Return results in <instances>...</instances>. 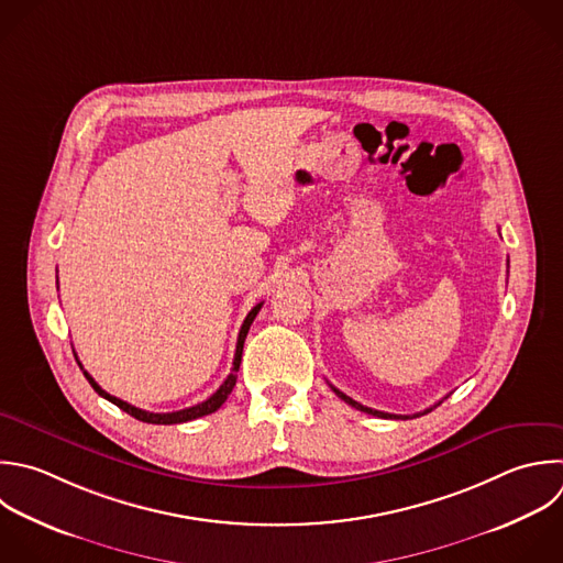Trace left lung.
Instances as JSON below:
<instances>
[{
  "mask_svg": "<svg viewBox=\"0 0 563 563\" xmlns=\"http://www.w3.org/2000/svg\"><path fill=\"white\" fill-rule=\"evenodd\" d=\"M330 387H332V385H330ZM332 391H334V394H336V396H339V398H341V400H345V402H347V405H352V407H354V409H358V411H365V413H372V416H378V418H396V420H398V418H400V420H407V418H418V416H424V413H429V411H431V409H433V407H438V405H440V402H442V400H440V402H435V405H433V407H429V409H424V411H418V413H413V416H396V413H385V411H378V409H372V407H365V405H361V402H356V400H352V398H350V396H345V394H343V391H339V389H336V387H332Z\"/></svg>",
  "mask_w": 563,
  "mask_h": 563,
  "instance_id": "8db88e82",
  "label": "left lung"
}]
</instances>
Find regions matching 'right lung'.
Listing matches in <instances>:
<instances>
[{
    "label": "right lung",
    "mask_w": 563,
    "mask_h": 563,
    "mask_svg": "<svg viewBox=\"0 0 563 563\" xmlns=\"http://www.w3.org/2000/svg\"><path fill=\"white\" fill-rule=\"evenodd\" d=\"M260 308H262V303H257L249 314H246V319H244V323H242V328H240V336H238V345H235V356H233V367H231V374L224 378V383L218 387V391L213 394V396H209L207 400H202V402H198V405H194V407H187V409H180V411H169V413H154V411H145V409H139V407H134V405H130V402H125V400H121V398H117V396H112V394H108L86 369H84V365H81V361H77L79 363V367L84 369V376L88 378V383L95 387V391L99 394V396H103V398H108L110 402H114L117 407H121L123 411H128L130 416H134L136 420H143V422H152V424H178V422H189V420H196V418H202V416H207V413H213V411H218L220 407H222V402L229 398V394L233 391V387H235V380H238V369H240V363H242V350H244V341H246V334H249V328H251V323H253V319L257 317V312H260ZM75 358H77V354H75Z\"/></svg>",
    "instance_id": "1"
}]
</instances>
